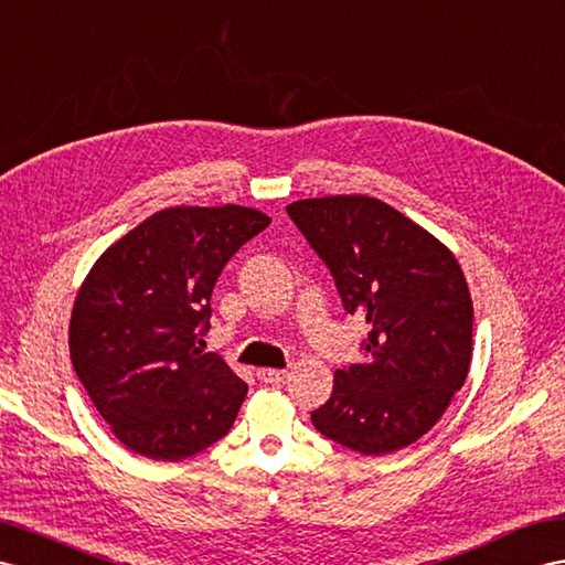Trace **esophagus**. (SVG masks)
<instances>
[{
    "mask_svg": "<svg viewBox=\"0 0 565 565\" xmlns=\"http://www.w3.org/2000/svg\"><path fill=\"white\" fill-rule=\"evenodd\" d=\"M259 382L265 384H284L288 380V370H274V367H263L257 370Z\"/></svg>",
    "mask_w": 565,
    "mask_h": 565,
    "instance_id": "34e87169",
    "label": "esophagus"
}]
</instances>
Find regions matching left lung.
Listing matches in <instances>:
<instances>
[{
	"label": "left lung",
	"instance_id": "left-lung-1",
	"mask_svg": "<svg viewBox=\"0 0 565 565\" xmlns=\"http://www.w3.org/2000/svg\"><path fill=\"white\" fill-rule=\"evenodd\" d=\"M286 212L324 259L343 310L367 324L363 360L337 370L312 425L363 456L394 454L437 425L466 384L468 281L439 238L377 198H310Z\"/></svg>",
	"mask_w": 565,
	"mask_h": 565
}]
</instances>
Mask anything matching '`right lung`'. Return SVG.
<instances>
[{
  "label": "right lung",
  "instance_id": "add662e5",
  "mask_svg": "<svg viewBox=\"0 0 565 565\" xmlns=\"http://www.w3.org/2000/svg\"><path fill=\"white\" fill-rule=\"evenodd\" d=\"M253 207L154 212L99 255L68 324L71 363L109 429L134 454L177 462L220 441L248 384L202 353L224 265L269 226Z\"/></svg>",
  "mask_w": 565,
  "mask_h": 565
}]
</instances>
